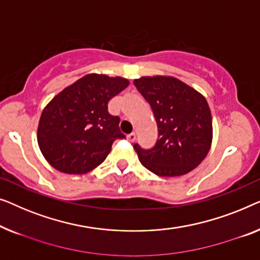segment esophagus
Returning a JSON list of instances; mask_svg holds the SVG:
<instances>
[{"label":"esophagus","instance_id":"34e87169","mask_svg":"<svg viewBox=\"0 0 260 260\" xmlns=\"http://www.w3.org/2000/svg\"><path fill=\"white\" fill-rule=\"evenodd\" d=\"M127 140H128L129 142H134L135 140H137V134L135 133H131L127 135Z\"/></svg>","mask_w":260,"mask_h":260}]
</instances>
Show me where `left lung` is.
<instances>
[{"label":"left lung","mask_w":260,"mask_h":260,"mask_svg":"<svg viewBox=\"0 0 260 260\" xmlns=\"http://www.w3.org/2000/svg\"><path fill=\"white\" fill-rule=\"evenodd\" d=\"M151 106L158 126L154 147L134 145L139 160L160 177H179L199 165L211 148L213 129L204 95L173 76H142L134 80Z\"/></svg>","instance_id":"8db88e82"}]
</instances>
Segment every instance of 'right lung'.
I'll list each match as a JSON object with an SVG mask.
<instances>
[{"mask_svg": "<svg viewBox=\"0 0 260 260\" xmlns=\"http://www.w3.org/2000/svg\"><path fill=\"white\" fill-rule=\"evenodd\" d=\"M128 85L121 76L87 74L54 96L38 127L47 161L67 174H85L104 162L113 142L125 138L119 116L108 113V101Z\"/></svg>", "mask_w": 260, "mask_h": 260, "instance_id": "add662e5", "label": "right lung"}]
</instances>
